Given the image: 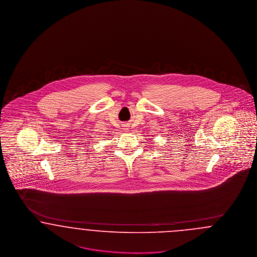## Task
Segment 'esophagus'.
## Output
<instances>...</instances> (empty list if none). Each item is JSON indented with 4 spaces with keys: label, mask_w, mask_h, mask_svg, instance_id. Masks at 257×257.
I'll return each mask as SVG.
<instances>
[{
    "label": "esophagus",
    "mask_w": 257,
    "mask_h": 257,
    "mask_svg": "<svg viewBox=\"0 0 257 257\" xmlns=\"http://www.w3.org/2000/svg\"><path fill=\"white\" fill-rule=\"evenodd\" d=\"M123 126H124V127H125V130H127V125H126V124H124V125H123Z\"/></svg>",
    "instance_id": "34e87169"
}]
</instances>
